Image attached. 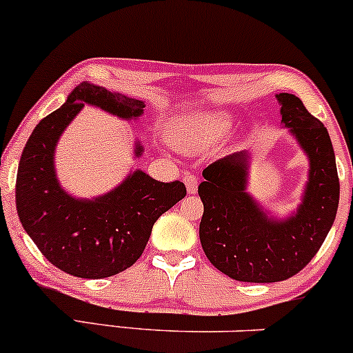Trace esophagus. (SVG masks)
Wrapping results in <instances>:
<instances>
[{
	"mask_svg": "<svg viewBox=\"0 0 353 353\" xmlns=\"http://www.w3.org/2000/svg\"><path fill=\"white\" fill-rule=\"evenodd\" d=\"M183 181H184L185 188H188L189 194H196V191H197V177L192 176V174H185Z\"/></svg>",
	"mask_w": 353,
	"mask_h": 353,
	"instance_id": "1",
	"label": "esophagus"
}]
</instances>
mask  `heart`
I'll return each instance as SVG.
<instances>
[{"mask_svg": "<svg viewBox=\"0 0 353 353\" xmlns=\"http://www.w3.org/2000/svg\"><path fill=\"white\" fill-rule=\"evenodd\" d=\"M233 127V115L224 110H199L177 117L169 127V141L181 152H201Z\"/></svg>", "mask_w": 353, "mask_h": 353, "instance_id": "obj_1", "label": "heart"}]
</instances>
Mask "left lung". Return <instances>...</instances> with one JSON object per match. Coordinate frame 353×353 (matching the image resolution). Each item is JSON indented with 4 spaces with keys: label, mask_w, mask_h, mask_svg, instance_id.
<instances>
[{
    "label": "left lung",
    "mask_w": 353,
    "mask_h": 353,
    "mask_svg": "<svg viewBox=\"0 0 353 353\" xmlns=\"http://www.w3.org/2000/svg\"><path fill=\"white\" fill-rule=\"evenodd\" d=\"M281 123L308 159L301 201L285 218L248 192L251 154H231L203 170L199 238L212 266L236 281L274 283L312 261L339 209L340 183L330 135L293 94H276Z\"/></svg>",
    "instance_id": "8db88e82"
}]
</instances>
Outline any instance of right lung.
I'll use <instances>...</instances> for the list:
<instances>
[{"label":"right lung","instance_id":"1","mask_svg":"<svg viewBox=\"0 0 353 353\" xmlns=\"http://www.w3.org/2000/svg\"><path fill=\"white\" fill-rule=\"evenodd\" d=\"M92 105L122 120H137L145 103L100 85H77L30 135L18 165L17 209L23 230L52 265L79 278H107L132 266L144 253L154 223L185 196L179 181L161 183L130 170L112 191L85 199L61 188L55 150L61 134ZM144 152L134 141V157Z\"/></svg>","mask_w":353,"mask_h":353}]
</instances>
